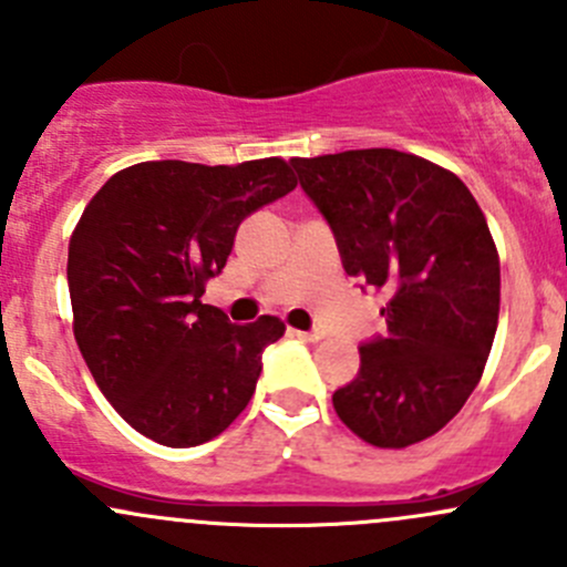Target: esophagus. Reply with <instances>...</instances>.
Wrapping results in <instances>:
<instances>
[{"mask_svg": "<svg viewBox=\"0 0 567 567\" xmlns=\"http://www.w3.org/2000/svg\"><path fill=\"white\" fill-rule=\"evenodd\" d=\"M293 331L296 337H301V340H310V342H318L320 337H323V331H318V329H312V331H301V329H290Z\"/></svg>", "mask_w": 567, "mask_h": 567, "instance_id": "esophagus-1", "label": "esophagus"}]
</instances>
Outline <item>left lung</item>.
<instances>
[{
  "label": "left lung",
  "mask_w": 567,
  "mask_h": 567,
  "mask_svg": "<svg viewBox=\"0 0 567 567\" xmlns=\"http://www.w3.org/2000/svg\"><path fill=\"white\" fill-rule=\"evenodd\" d=\"M329 221L342 268L386 296V334L359 346V373L331 394L373 447L442 431L480 384L499 320V255L458 175L370 147L290 158Z\"/></svg>",
  "instance_id": "8db88e82"
}]
</instances>
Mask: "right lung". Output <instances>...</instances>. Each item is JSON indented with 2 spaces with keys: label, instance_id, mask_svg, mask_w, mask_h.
Masks as SVG:
<instances>
[{
  "label": "right lung",
  "instance_id": "1",
  "mask_svg": "<svg viewBox=\"0 0 567 567\" xmlns=\"http://www.w3.org/2000/svg\"><path fill=\"white\" fill-rule=\"evenodd\" d=\"M293 188L282 158L142 162L84 208L68 247L73 334L99 390L142 436L197 447L247 409L285 323L236 326L199 296L238 225Z\"/></svg>",
  "mask_w": 567,
  "mask_h": 567
}]
</instances>
